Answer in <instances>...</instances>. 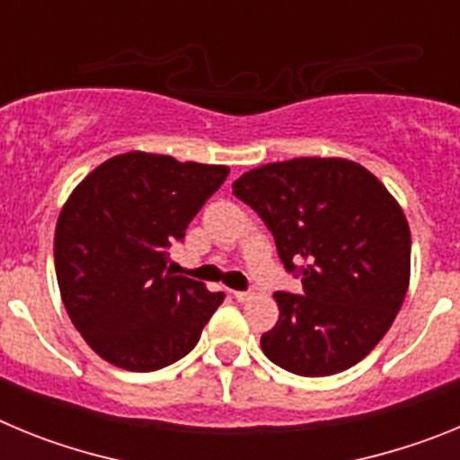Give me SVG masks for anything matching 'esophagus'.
<instances>
[{"mask_svg": "<svg viewBox=\"0 0 460 460\" xmlns=\"http://www.w3.org/2000/svg\"><path fill=\"white\" fill-rule=\"evenodd\" d=\"M233 295H234V299H237V302H246V299H251V296H253V292H251V290H234Z\"/></svg>", "mask_w": 460, "mask_h": 460, "instance_id": "1", "label": "esophagus"}]
</instances>
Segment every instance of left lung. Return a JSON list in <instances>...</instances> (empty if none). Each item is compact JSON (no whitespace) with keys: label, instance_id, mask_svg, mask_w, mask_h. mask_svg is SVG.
Listing matches in <instances>:
<instances>
[{"label":"left lung","instance_id":"1","mask_svg":"<svg viewBox=\"0 0 460 460\" xmlns=\"http://www.w3.org/2000/svg\"><path fill=\"white\" fill-rule=\"evenodd\" d=\"M233 193L274 234L302 295L276 292L262 352L295 376L355 367L380 343L410 283V227L389 190L345 158H292L242 174Z\"/></svg>","mask_w":460,"mask_h":460}]
</instances>
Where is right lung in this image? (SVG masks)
Listing matches in <instances>:
<instances>
[{
    "label": "right lung",
    "instance_id": "right-lung-1",
    "mask_svg": "<svg viewBox=\"0 0 460 460\" xmlns=\"http://www.w3.org/2000/svg\"><path fill=\"white\" fill-rule=\"evenodd\" d=\"M226 165L128 152L89 172L55 230V270L68 318L96 355L149 373L189 355L223 302L174 276L168 249L221 189Z\"/></svg>",
    "mask_w": 460,
    "mask_h": 460
}]
</instances>
